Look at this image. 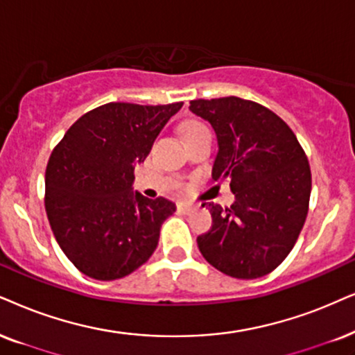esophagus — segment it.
<instances>
[{"label":"esophagus","instance_id":"1","mask_svg":"<svg viewBox=\"0 0 355 355\" xmlns=\"http://www.w3.org/2000/svg\"><path fill=\"white\" fill-rule=\"evenodd\" d=\"M177 208L178 211H182V213H190V211L195 209V205L188 203V201H178Z\"/></svg>","mask_w":355,"mask_h":355}]
</instances>
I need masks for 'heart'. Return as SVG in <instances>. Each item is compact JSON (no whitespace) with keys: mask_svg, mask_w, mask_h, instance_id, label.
<instances>
[{"mask_svg":"<svg viewBox=\"0 0 355 355\" xmlns=\"http://www.w3.org/2000/svg\"><path fill=\"white\" fill-rule=\"evenodd\" d=\"M198 131H208V129H206L205 125L201 124V123H195V121H193V123H188V124L185 125V134L198 132Z\"/></svg>","mask_w":355,"mask_h":355,"instance_id":"1","label":"heart"}]
</instances>
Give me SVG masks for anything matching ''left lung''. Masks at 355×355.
Listing matches in <instances>:
<instances>
[{"mask_svg": "<svg viewBox=\"0 0 355 355\" xmlns=\"http://www.w3.org/2000/svg\"><path fill=\"white\" fill-rule=\"evenodd\" d=\"M190 111L216 132L213 178L230 182L236 196L230 208L208 205L213 226L196 239L200 252L230 277L267 275L293 249L306 219L311 170L304 150L285 121L259 103L193 100Z\"/></svg>", "mask_w": 355, "mask_h": 355, "instance_id": "8db88e82", "label": "left lung"}]
</instances>
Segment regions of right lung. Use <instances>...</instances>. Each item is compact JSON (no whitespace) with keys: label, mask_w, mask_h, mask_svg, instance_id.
<instances>
[{"label":"right lung","mask_w":355,"mask_h":355,"mask_svg":"<svg viewBox=\"0 0 355 355\" xmlns=\"http://www.w3.org/2000/svg\"><path fill=\"white\" fill-rule=\"evenodd\" d=\"M182 106L107 103L71 124L52 150L47 218L60 249L85 275L123 278L154 254L160 227L177 206L132 191L134 167Z\"/></svg>","instance_id":"1"}]
</instances>
